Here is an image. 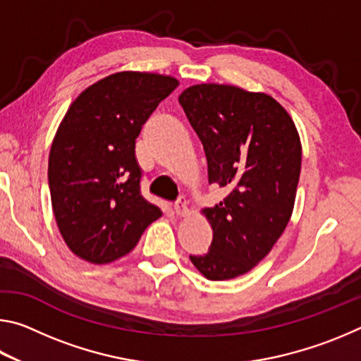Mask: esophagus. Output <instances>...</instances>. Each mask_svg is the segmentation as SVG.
<instances>
[{
    "label": "esophagus",
    "instance_id": "34e87169",
    "mask_svg": "<svg viewBox=\"0 0 361 361\" xmlns=\"http://www.w3.org/2000/svg\"><path fill=\"white\" fill-rule=\"evenodd\" d=\"M173 209H175V213L178 216H188L189 215V209H188V205H186L185 197H180L178 200H176Z\"/></svg>",
    "mask_w": 361,
    "mask_h": 361
}]
</instances>
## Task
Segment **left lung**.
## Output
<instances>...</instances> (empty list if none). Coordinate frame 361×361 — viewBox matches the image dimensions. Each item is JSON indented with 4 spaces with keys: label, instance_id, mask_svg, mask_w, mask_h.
I'll return each mask as SVG.
<instances>
[{
    "label": "left lung",
    "instance_id": "1",
    "mask_svg": "<svg viewBox=\"0 0 361 361\" xmlns=\"http://www.w3.org/2000/svg\"><path fill=\"white\" fill-rule=\"evenodd\" d=\"M204 145L209 183L223 202L202 213L213 229L209 253L189 256L209 280L252 271L283 234L301 173V140L286 109L262 92L195 84L178 97Z\"/></svg>",
    "mask_w": 361,
    "mask_h": 361
}]
</instances>
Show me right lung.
<instances>
[{"instance_id":"obj_1","label":"right lung","mask_w":361,"mask_h":361,"mask_svg":"<svg viewBox=\"0 0 361 361\" xmlns=\"http://www.w3.org/2000/svg\"><path fill=\"white\" fill-rule=\"evenodd\" d=\"M178 79L121 71L71 103L49 152V189L60 234L73 253L108 264L130 253L162 216L140 192L135 138Z\"/></svg>"}]
</instances>
